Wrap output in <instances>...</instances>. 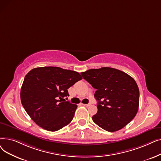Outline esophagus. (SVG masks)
<instances>
[{
  "mask_svg": "<svg viewBox=\"0 0 161 161\" xmlns=\"http://www.w3.org/2000/svg\"><path fill=\"white\" fill-rule=\"evenodd\" d=\"M82 104L85 107H89L91 105V104Z\"/></svg>",
  "mask_w": 161,
  "mask_h": 161,
  "instance_id": "1",
  "label": "esophagus"
}]
</instances>
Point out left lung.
I'll use <instances>...</instances> for the list:
<instances>
[{
	"instance_id": "left-lung-1",
	"label": "left lung",
	"mask_w": 161,
	"mask_h": 161,
	"mask_svg": "<svg viewBox=\"0 0 161 161\" xmlns=\"http://www.w3.org/2000/svg\"><path fill=\"white\" fill-rule=\"evenodd\" d=\"M81 74L97 89L94 96L98 110L92 119L97 125L113 132L134 119L139 103V91L134 78L109 67L90 69Z\"/></svg>"
}]
</instances>
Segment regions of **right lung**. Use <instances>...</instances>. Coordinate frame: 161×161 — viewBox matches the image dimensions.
I'll use <instances>...</instances> for the list:
<instances>
[{"mask_svg":"<svg viewBox=\"0 0 161 161\" xmlns=\"http://www.w3.org/2000/svg\"><path fill=\"white\" fill-rule=\"evenodd\" d=\"M81 79L78 72L59 67L33 68L25 76L21 102L39 126L51 131L59 130L71 122L78 107L61 100L69 96L68 89Z\"/></svg>","mask_w":161,"mask_h":161,"instance_id":"add662e5","label":"right lung"}]
</instances>
